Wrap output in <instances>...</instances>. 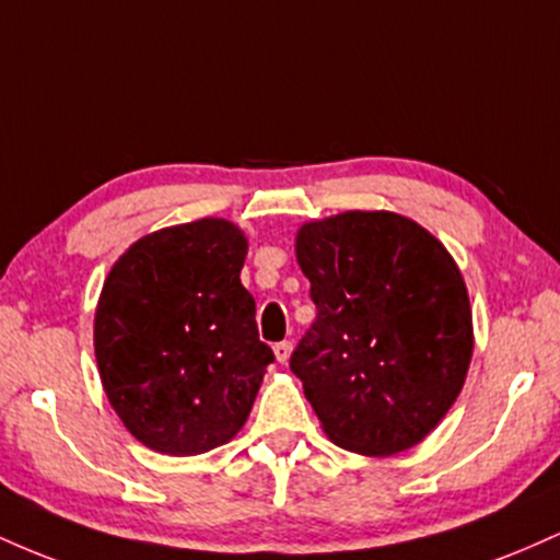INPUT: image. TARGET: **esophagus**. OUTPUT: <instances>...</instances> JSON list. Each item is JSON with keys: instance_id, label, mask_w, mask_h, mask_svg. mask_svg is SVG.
<instances>
[{"instance_id": "34e87169", "label": "esophagus", "mask_w": 560, "mask_h": 560, "mask_svg": "<svg viewBox=\"0 0 560 560\" xmlns=\"http://www.w3.org/2000/svg\"><path fill=\"white\" fill-rule=\"evenodd\" d=\"M273 355L279 363H287L289 355H292V342H279L273 345Z\"/></svg>"}]
</instances>
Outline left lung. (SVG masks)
I'll use <instances>...</instances> for the list:
<instances>
[{
    "label": "left lung",
    "mask_w": 560,
    "mask_h": 560,
    "mask_svg": "<svg viewBox=\"0 0 560 560\" xmlns=\"http://www.w3.org/2000/svg\"><path fill=\"white\" fill-rule=\"evenodd\" d=\"M294 253L318 316L289 365L320 429L371 458L419 445L453 408L474 355L458 262L389 210L302 223Z\"/></svg>",
    "instance_id": "8db88e82"
}]
</instances>
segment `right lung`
Wrapping results in <instances>:
<instances>
[{
	"label": "right lung",
	"mask_w": 560,
	"mask_h": 560,
	"mask_svg": "<svg viewBox=\"0 0 560 560\" xmlns=\"http://www.w3.org/2000/svg\"><path fill=\"white\" fill-rule=\"evenodd\" d=\"M247 236L199 218L141 236L113 262L94 313L102 387L124 427L163 455L226 445L247 421L271 347L242 287Z\"/></svg>",
	"instance_id": "right-lung-1"
}]
</instances>
